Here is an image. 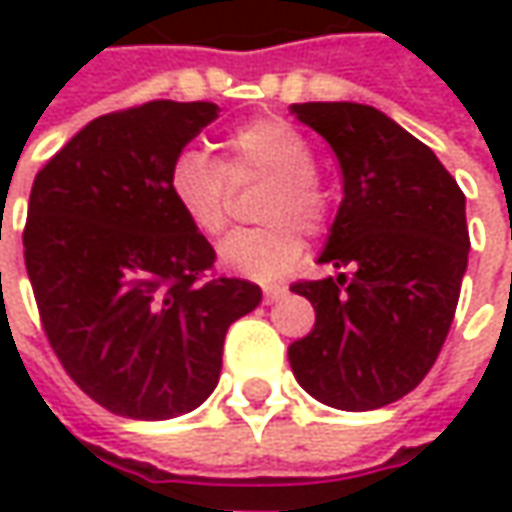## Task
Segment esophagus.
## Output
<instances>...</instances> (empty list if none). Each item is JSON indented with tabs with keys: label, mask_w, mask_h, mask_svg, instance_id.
Returning <instances> with one entry per match:
<instances>
[{
	"label": "esophagus",
	"mask_w": 512,
	"mask_h": 512,
	"mask_svg": "<svg viewBox=\"0 0 512 512\" xmlns=\"http://www.w3.org/2000/svg\"><path fill=\"white\" fill-rule=\"evenodd\" d=\"M287 287L282 285H265V302L267 305H273V302H279V299H285Z\"/></svg>",
	"instance_id": "obj_1"
}]
</instances>
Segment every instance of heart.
<instances>
[{
	"mask_svg": "<svg viewBox=\"0 0 512 512\" xmlns=\"http://www.w3.org/2000/svg\"><path fill=\"white\" fill-rule=\"evenodd\" d=\"M267 176L256 219L267 225L230 233L219 259L230 273L273 282L299 265L305 242L299 227L316 236L333 213V199L313 170L307 139L282 119H250L225 136V159L216 162L196 148L176 153L168 170L173 205L202 236H219L230 219V182Z\"/></svg>",
	"mask_w": 512,
	"mask_h": 512,
	"instance_id": "obj_1",
	"label": "heart"
}]
</instances>
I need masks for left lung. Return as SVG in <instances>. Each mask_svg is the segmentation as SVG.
<instances>
[{"label":"left lung","instance_id":"1","mask_svg":"<svg viewBox=\"0 0 512 512\" xmlns=\"http://www.w3.org/2000/svg\"><path fill=\"white\" fill-rule=\"evenodd\" d=\"M290 110L339 159L344 199L319 262L350 273L290 285L310 299L316 325L287 359L313 399L376 410L422 382L453 325L470 250L464 193L436 153L382 110Z\"/></svg>","mask_w":512,"mask_h":512}]
</instances>
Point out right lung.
<instances>
[{"instance_id":"right-lung-1","label":"right lung","mask_w":512,"mask_h":512,"mask_svg":"<svg viewBox=\"0 0 512 512\" xmlns=\"http://www.w3.org/2000/svg\"><path fill=\"white\" fill-rule=\"evenodd\" d=\"M219 116L156 99L88 122L36 173L22 233L42 330L93 402L173 419L213 393L227 327L262 302L168 193L176 153Z\"/></svg>"}]
</instances>
